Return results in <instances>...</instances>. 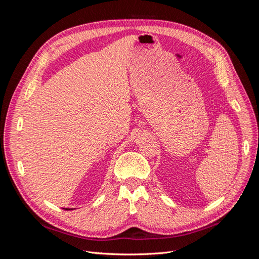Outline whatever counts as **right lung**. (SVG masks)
<instances>
[{
    "label": "right lung",
    "mask_w": 259,
    "mask_h": 259,
    "mask_svg": "<svg viewBox=\"0 0 259 259\" xmlns=\"http://www.w3.org/2000/svg\"><path fill=\"white\" fill-rule=\"evenodd\" d=\"M66 209H69V208H66Z\"/></svg>",
    "instance_id": "right-lung-1"
}]
</instances>
